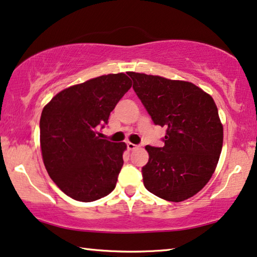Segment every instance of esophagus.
<instances>
[{"label":"esophagus","mask_w":257,"mask_h":257,"mask_svg":"<svg viewBox=\"0 0 257 257\" xmlns=\"http://www.w3.org/2000/svg\"><path fill=\"white\" fill-rule=\"evenodd\" d=\"M126 145H127V150H128V151H133V150H136V148L138 147L137 145L132 144V143H127Z\"/></svg>","instance_id":"obj_1"}]
</instances>
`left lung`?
I'll list each match as a JSON object with an SVG mask.
<instances>
[{"label":"left lung","instance_id":"1","mask_svg":"<svg viewBox=\"0 0 257 257\" xmlns=\"http://www.w3.org/2000/svg\"><path fill=\"white\" fill-rule=\"evenodd\" d=\"M128 75L152 120L166 127L165 146H146L145 188L169 202L190 198L210 181L221 153L224 131L213 98L187 81Z\"/></svg>","mask_w":257,"mask_h":257}]
</instances>
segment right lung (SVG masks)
I'll use <instances>...</instances> for the list:
<instances>
[{
    "mask_svg": "<svg viewBox=\"0 0 257 257\" xmlns=\"http://www.w3.org/2000/svg\"><path fill=\"white\" fill-rule=\"evenodd\" d=\"M132 87L124 73L107 74L64 89L44 107L40 147L50 177L62 192L94 202L116 187L125 143L97 136L110 112Z\"/></svg>",
    "mask_w": 257,
    "mask_h": 257,
    "instance_id": "right-lung-1",
    "label": "right lung"
}]
</instances>
